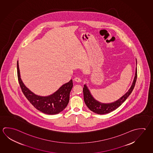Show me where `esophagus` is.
<instances>
[{"mask_svg":"<svg viewBox=\"0 0 153 153\" xmlns=\"http://www.w3.org/2000/svg\"><path fill=\"white\" fill-rule=\"evenodd\" d=\"M74 80L76 82H80L81 81V80L80 78H79V77H75L74 78Z\"/></svg>","mask_w":153,"mask_h":153,"instance_id":"1","label":"esophagus"}]
</instances>
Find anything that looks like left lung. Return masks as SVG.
<instances>
[{
  "mask_svg": "<svg viewBox=\"0 0 153 153\" xmlns=\"http://www.w3.org/2000/svg\"><path fill=\"white\" fill-rule=\"evenodd\" d=\"M137 79V68L135 70V75L134 79L133 82L130 89L125 94L120 98L114 102L109 103H103L95 100L91 94L89 89L86 85H84L83 88V99L87 107L91 111L98 114H105L109 113L117 108L122 105L123 102L125 101L127 98L131 94L133 91Z\"/></svg>",
  "mask_w": 153,
  "mask_h": 153,
  "instance_id": "obj_1",
  "label": "left lung"
}]
</instances>
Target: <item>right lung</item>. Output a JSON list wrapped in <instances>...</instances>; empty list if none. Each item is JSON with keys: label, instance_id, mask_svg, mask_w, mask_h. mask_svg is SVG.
I'll list each match as a JSON object with an SVG mask.
<instances>
[{"label": "right lung", "instance_id": "1", "mask_svg": "<svg viewBox=\"0 0 153 153\" xmlns=\"http://www.w3.org/2000/svg\"><path fill=\"white\" fill-rule=\"evenodd\" d=\"M17 75L22 93L30 102L39 111L45 114H58L66 107L70 100V92L73 87V81L64 84L55 93L49 96L42 97L35 94L25 86L20 78L18 61H17Z\"/></svg>", "mask_w": 153, "mask_h": 153}]
</instances>
